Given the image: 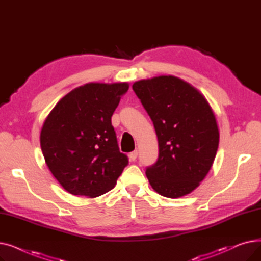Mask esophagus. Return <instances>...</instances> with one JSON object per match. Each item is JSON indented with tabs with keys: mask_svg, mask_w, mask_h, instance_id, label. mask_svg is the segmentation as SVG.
Returning a JSON list of instances; mask_svg holds the SVG:
<instances>
[{
	"mask_svg": "<svg viewBox=\"0 0 261 261\" xmlns=\"http://www.w3.org/2000/svg\"><path fill=\"white\" fill-rule=\"evenodd\" d=\"M129 158L131 161H135L136 158H138V150H134V151H132L130 154H129Z\"/></svg>",
	"mask_w": 261,
	"mask_h": 261,
	"instance_id": "esophagus-1",
	"label": "esophagus"
}]
</instances>
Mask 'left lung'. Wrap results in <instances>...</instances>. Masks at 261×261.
I'll return each instance as SVG.
<instances>
[{"label":"left lung","instance_id":"obj_1","mask_svg":"<svg viewBox=\"0 0 261 261\" xmlns=\"http://www.w3.org/2000/svg\"><path fill=\"white\" fill-rule=\"evenodd\" d=\"M159 142V159L146 169L161 196L176 199L194 191L211 170L219 146L215 113L204 95L172 75L135 81L132 86Z\"/></svg>","mask_w":261,"mask_h":261}]
</instances>
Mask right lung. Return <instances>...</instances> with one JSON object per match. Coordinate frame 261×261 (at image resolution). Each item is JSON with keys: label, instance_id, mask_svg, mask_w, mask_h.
I'll return each mask as SVG.
<instances>
[{"label": "right lung", "instance_id": "right-lung-1", "mask_svg": "<svg viewBox=\"0 0 261 261\" xmlns=\"http://www.w3.org/2000/svg\"><path fill=\"white\" fill-rule=\"evenodd\" d=\"M128 82H90L53 108L40 133L46 165L68 193L88 198L111 190L128 165L119 152L111 117Z\"/></svg>", "mask_w": 261, "mask_h": 261}]
</instances>
